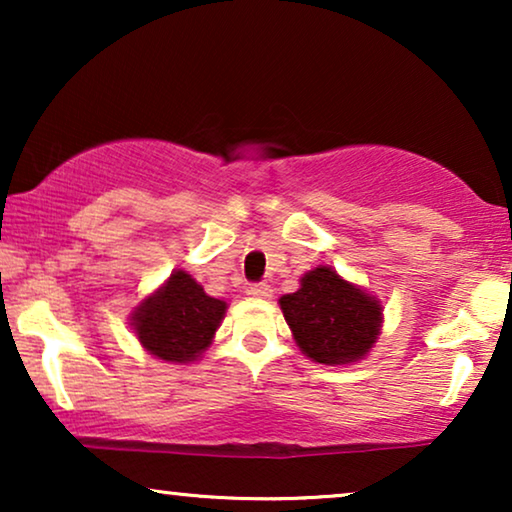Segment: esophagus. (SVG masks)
Returning a JSON list of instances; mask_svg holds the SVG:
<instances>
[{
    "mask_svg": "<svg viewBox=\"0 0 512 512\" xmlns=\"http://www.w3.org/2000/svg\"><path fill=\"white\" fill-rule=\"evenodd\" d=\"M247 293L254 298L268 300V298H272V286L270 284H254V286H249Z\"/></svg>",
    "mask_w": 512,
    "mask_h": 512,
    "instance_id": "obj_1",
    "label": "esophagus"
}]
</instances>
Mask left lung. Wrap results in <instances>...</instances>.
Listing matches in <instances>:
<instances>
[{
	"instance_id": "left-lung-1",
	"label": "left lung",
	"mask_w": 512,
	"mask_h": 512,
	"mask_svg": "<svg viewBox=\"0 0 512 512\" xmlns=\"http://www.w3.org/2000/svg\"><path fill=\"white\" fill-rule=\"evenodd\" d=\"M300 352L324 366L366 359L382 333V303L328 265L305 272L300 289L279 298Z\"/></svg>"
}]
</instances>
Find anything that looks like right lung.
Wrapping results in <instances>:
<instances>
[{
    "instance_id": "1",
    "label": "right lung",
    "mask_w": 512,
    "mask_h": 512,
    "mask_svg": "<svg viewBox=\"0 0 512 512\" xmlns=\"http://www.w3.org/2000/svg\"><path fill=\"white\" fill-rule=\"evenodd\" d=\"M226 310V300L207 296L186 270H172L156 291L139 300L130 326L146 354L186 366L207 352Z\"/></svg>"
}]
</instances>
